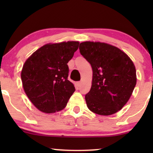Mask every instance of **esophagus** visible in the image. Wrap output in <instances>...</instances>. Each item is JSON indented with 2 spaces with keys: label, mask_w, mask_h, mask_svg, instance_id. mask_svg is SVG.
<instances>
[{
  "label": "esophagus",
  "mask_w": 153,
  "mask_h": 153,
  "mask_svg": "<svg viewBox=\"0 0 153 153\" xmlns=\"http://www.w3.org/2000/svg\"><path fill=\"white\" fill-rule=\"evenodd\" d=\"M77 85H78V87H80V85H81V82H77Z\"/></svg>",
  "instance_id": "esophagus-1"
}]
</instances>
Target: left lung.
<instances>
[{"label": "left lung", "mask_w": 153, "mask_h": 153, "mask_svg": "<svg viewBox=\"0 0 153 153\" xmlns=\"http://www.w3.org/2000/svg\"><path fill=\"white\" fill-rule=\"evenodd\" d=\"M79 50L93 70L91 90L85 96L88 108L99 115L117 113L136 85L134 63L124 52L106 43L84 42Z\"/></svg>", "instance_id": "obj_1"}]
</instances>
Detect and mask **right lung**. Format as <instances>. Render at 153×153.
<instances>
[{
  "label": "right lung",
  "instance_id": "right-lung-1",
  "mask_svg": "<svg viewBox=\"0 0 153 153\" xmlns=\"http://www.w3.org/2000/svg\"><path fill=\"white\" fill-rule=\"evenodd\" d=\"M78 42L47 44L26 60L21 78L26 96L39 110L51 114L62 110L75 91L68 79V62Z\"/></svg>",
  "mask_w": 153,
  "mask_h": 153
}]
</instances>
